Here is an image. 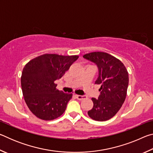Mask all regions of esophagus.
<instances>
[{
	"instance_id": "1",
	"label": "esophagus",
	"mask_w": 153,
	"mask_h": 153,
	"mask_svg": "<svg viewBox=\"0 0 153 153\" xmlns=\"http://www.w3.org/2000/svg\"><path fill=\"white\" fill-rule=\"evenodd\" d=\"M76 97L77 98V99H78L79 100H84L85 98H86V96H83V95H77L76 94Z\"/></svg>"
}]
</instances>
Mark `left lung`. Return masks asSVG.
<instances>
[{"label":"left lung","instance_id":"1","mask_svg":"<svg viewBox=\"0 0 153 153\" xmlns=\"http://www.w3.org/2000/svg\"><path fill=\"white\" fill-rule=\"evenodd\" d=\"M83 57L97 65L98 77L95 84L101 85L99 97L92 98L94 105L88 114L95 121L110 120L125 101L129 83L128 72L120 60L104 52H93Z\"/></svg>","mask_w":153,"mask_h":153}]
</instances>
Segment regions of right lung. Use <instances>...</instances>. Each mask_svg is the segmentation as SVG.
I'll list each match as a JSON object with an SVG mask.
<instances>
[{
    "instance_id": "right-lung-1",
    "label": "right lung",
    "mask_w": 153,
    "mask_h": 153,
    "mask_svg": "<svg viewBox=\"0 0 153 153\" xmlns=\"http://www.w3.org/2000/svg\"><path fill=\"white\" fill-rule=\"evenodd\" d=\"M79 56L45 54L28 62L23 69L21 84L24 100L33 115L53 120L63 114L72 94L56 88L62 77Z\"/></svg>"
}]
</instances>
